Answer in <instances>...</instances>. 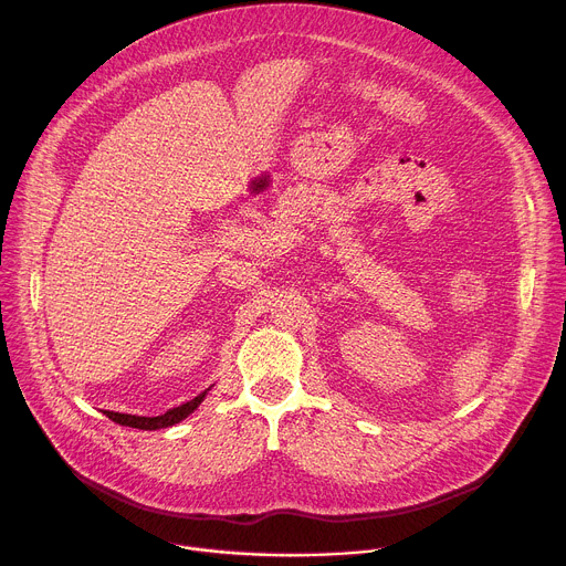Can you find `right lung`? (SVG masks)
I'll list each match as a JSON object with an SVG mask.
<instances>
[{
    "mask_svg": "<svg viewBox=\"0 0 566 566\" xmlns=\"http://www.w3.org/2000/svg\"><path fill=\"white\" fill-rule=\"evenodd\" d=\"M206 394H208V389L201 391L199 396H195L192 400L184 402V406L172 408V410H168L166 415H160V417H136V415H120V412H107V410H105V415L114 423H118V426L138 428V430H160V428H170V426L184 421L188 415H192L201 406V400L206 398Z\"/></svg>",
    "mask_w": 566,
    "mask_h": 566,
    "instance_id": "obj_1",
    "label": "right lung"
}]
</instances>
